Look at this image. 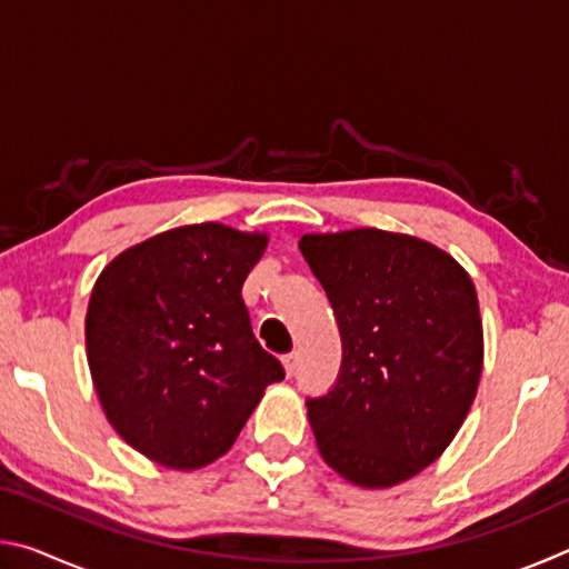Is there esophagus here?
Here are the masks:
<instances>
[{"label":"esophagus","mask_w":569,"mask_h":569,"mask_svg":"<svg viewBox=\"0 0 569 569\" xmlns=\"http://www.w3.org/2000/svg\"><path fill=\"white\" fill-rule=\"evenodd\" d=\"M283 369H286V377H293L296 373V353H286L283 356Z\"/></svg>","instance_id":"esophagus-1"}]
</instances>
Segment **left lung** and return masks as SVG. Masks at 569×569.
<instances>
[{
	"label": "left lung",
	"instance_id": "8db88e82",
	"mask_svg": "<svg viewBox=\"0 0 569 569\" xmlns=\"http://www.w3.org/2000/svg\"><path fill=\"white\" fill-rule=\"evenodd\" d=\"M339 323L336 387L308 399L326 465L363 489L417 477L477 397L485 333L475 283L429 240L353 228L298 240Z\"/></svg>",
	"mask_w": 569,
	"mask_h": 569
}]
</instances>
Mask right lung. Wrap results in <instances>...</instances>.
I'll return each instance as SVG.
<instances>
[{
  "instance_id": "1",
  "label": "right lung",
  "mask_w": 569,
  "mask_h": 569,
  "mask_svg": "<svg viewBox=\"0 0 569 569\" xmlns=\"http://www.w3.org/2000/svg\"><path fill=\"white\" fill-rule=\"evenodd\" d=\"M268 233L180 226L122 250L94 281L84 343L112 429L162 467L223 457L281 381V361L250 329L243 281Z\"/></svg>"
}]
</instances>
